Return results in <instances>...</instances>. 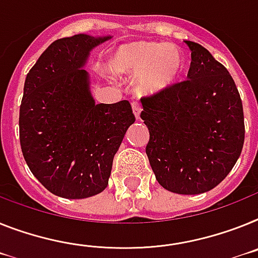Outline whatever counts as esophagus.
I'll return each mask as SVG.
<instances>
[{
    "label": "esophagus",
    "instance_id": "34e87169",
    "mask_svg": "<svg viewBox=\"0 0 258 258\" xmlns=\"http://www.w3.org/2000/svg\"><path fill=\"white\" fill-rule=\"evenodd\" d=\"M133 111H134V115H135V118L139 120L140 112H142V106H140L138 102H133Z\"/></svg>",
    "mask_w": 258,
    "mask_h": 258
}]
</instances>
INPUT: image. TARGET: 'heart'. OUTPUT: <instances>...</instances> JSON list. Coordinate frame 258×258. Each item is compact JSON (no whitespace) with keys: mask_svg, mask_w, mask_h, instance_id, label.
<instances>
[{"mask_svg":"<svg viewBox=\"0 0 258 258\" xmlns=\"http://www.w3.org/2000/svg\"><path fill=\"white\" fill-rule=\"evenodd\" d=\"M183 56L176 45L135 40L119 45L110 57L111 72L135 77L143 96H159L177 85L183 72Z\"/></svg>","mask_w":258,"mask_h":258,"instance_id":"1","label":"heart"}]
</instances>
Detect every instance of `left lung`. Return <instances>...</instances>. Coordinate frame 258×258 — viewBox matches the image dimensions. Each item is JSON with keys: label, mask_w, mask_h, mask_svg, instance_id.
I'll return each instance as SVG.
<instances>
[{"label": "left lung", "mask_w": 258, "mask_h": 258, "mask_svg": "<svg viewBox=\"0 0 258 258\" xmlns=\"http://www.w3.org/2000/svg\"><path fill=\"white\" fill-rule=\"evenodd\" d=\"M186 81L142 99L146 147L156 179L177 194H201L226 178L244 144L241 98L226 67L198 43Z\"/></svg>", "instance_id": "obj_1"}]
</instances>
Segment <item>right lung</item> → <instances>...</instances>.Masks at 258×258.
Returning a JSON list of instances; mask_svg holds the SVG:
<instances>
[{
	"label": "right lung",
	"instance_id": "obj_1",
	"mask_svg": "<svg viewBox=\"0 0 258 258\" xmlns=\"http://www.w3.org/2000/svg\"><path fill=\"white\" fill-rule=\"evenodd\" d=\"M109 39H57L26 76L19 109L23 157L39 182L62 198H89L106 189L114 156L135 122L128 101L96 103L90 93L84 67L90 51Z\"/></svg>",
	"mask_w": 258,
	"mask_h": 258
}]
</instances>
